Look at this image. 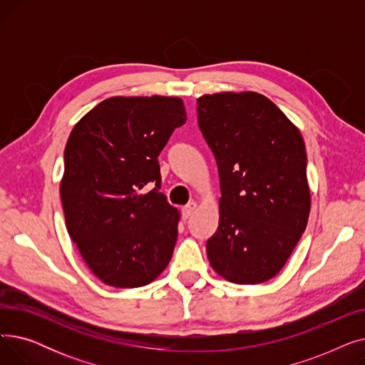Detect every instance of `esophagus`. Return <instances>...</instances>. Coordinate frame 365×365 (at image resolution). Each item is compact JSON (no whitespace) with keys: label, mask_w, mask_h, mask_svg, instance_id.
<instances>
[{"label":"esophagus","mask_w":365,"mask_h":365,"mask_svg":"<svg viewBox=\"0 0 365 365\" xmlns=\"http://www.w3.org/2000/svg\"><path fill=\"white\" fill-rule=\"evenodd\" d=\"M197 210V202L195 201H190L189 204H186L183 208H182V217L186 220L189 219L190 216L194 215V212Z\"/></svg>","instance_id":"34e87169"}]
</instances>
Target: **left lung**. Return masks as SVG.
Wrapping results in <instances>:
<instances>
[{
	"mask_svg": "<svg viewBox=\"0 0 365 365\" xmlns=\"http://www.w3.org/2000/svg\"><path fill=\"white\" fill-rule=\"evenodd\" d=\"M197 112L222 194L219 227L207 241L210 264L235 284L264 282L282 269L308 225L303 138L256 91L204 94Z\"/></svg>",
	"mask_w": 365,
	"mask_h": 365,
	"instance_id": "obj_1",
	"label": "left lung"
}]
</instances>
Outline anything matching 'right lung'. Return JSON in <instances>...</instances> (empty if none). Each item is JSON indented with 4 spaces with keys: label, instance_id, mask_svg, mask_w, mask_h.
<instances>
[{
    "label": "right lung",
    "instance_id": "obj_1",
    "mask_svg": "<svg viewBox=\"0 0 365 365\" xmlns=\"http://www.w3.org/2000/svg\"><path fill=\"white\" fill-rule=\"evenodd\" d=\"M185 123L179 98L115 96L87 112L69 134L61 180L66 229L106 285H146L171 259L180 215L158 192L157 158ZM152 181L156 187L143 193Z\"/></svg>",
    "mask_w": 365,
    "mask_h": 365
}]
</instances>
